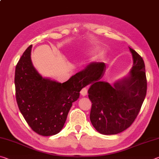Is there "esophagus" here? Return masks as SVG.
Listing matches in <instances>:
<instances>
[{"label": "esophagus", "mask_w": 159, "mask_h": 159, "mask_svg": "<svg viewBox=\"0 0 159 159\" xmlns=\"http://www.w3.org/2000/svg\"><path fill=\"white\" fill-rule=\"evenodd\" d=\"M87 93H88L87 88H82V90H80V95H81L82 96H85L86 95H87Z\"/></svg>", "instance_id": "1"}]
</instances>
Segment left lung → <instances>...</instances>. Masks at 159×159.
<instances>
[{
	"label": "left lung",
	"mask_w": 159,
	"mask_h": 159,
	"mask_svg": "<svg viewBox=\"0 0 159 159\" xmlns=\"http://www.w3.org/2000/svg\"><path fill=\"white\" fill-rule=\"evenodd\" d=\"M133 66L129 76L111 86L100 81L105 72L104 62H92L75 74L86 86L92 102L90 118L93 127L103 134H116L133 124L147 94V81L142 57L132 48Z\"/></svg>",
	"instance_id": "1"
}]
</instances>
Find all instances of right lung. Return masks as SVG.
Wrapping results in <instances>:
<instances>
[{"label": "right lung", "instance_id": "right-lung-1", "mask_svg": "<svg viewBox=\"0 0 159 159\" xmlns=\"http://www.w3.org/2000/svg\"><path fill=\"white\" fill-rule=\"evenodd\" d=\"M31 48L28 47L16 66V100L32 130L42 136L54 135L62 129L72 103L85 85L75 75L63 83L43 78L32 64Z\"/></svg>", "mask_w": 159, "mask_h": 159}]
</instances>
